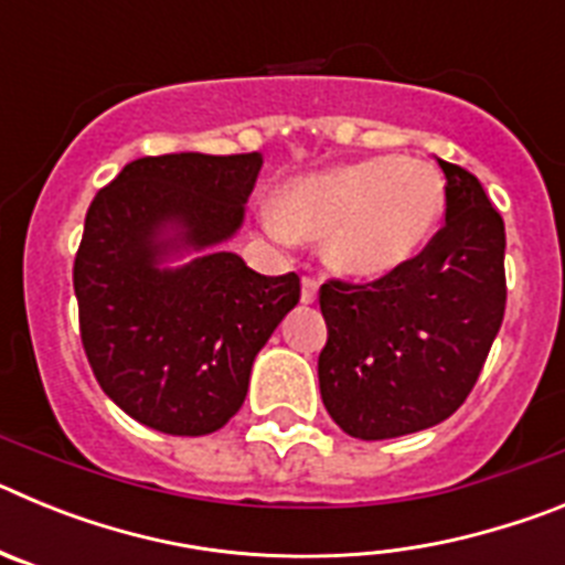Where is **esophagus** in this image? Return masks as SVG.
<instances>
[{"label":"esophagus","mask_w":565,"mask_h":565,"mask_svg":"<svg viewBox=\"0 0 565 565\" xmlns=\"http://www.w3.org/2000/svg\"><path fill=\"white\" fill-rule=\"evenodd\" d=\"M317 291H319V279L302 277V302H306V306H313V302H317Z\"/></svg>","instance_id":"obj_1"}]
</instances>
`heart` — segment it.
<instances>
[{
    "label": "heart",
    "mask_w": 565,
    "mask_h": 565,
    "mask_svg": "<svg viewBox=\"0 0 565 565\" xmlns=\"http://www.w3.org/2000/svg\"><path fill=\"white\" fill-rule=\"evenodd\" d=\"M444 209L441 178L418 158H364L297 178L279 192L274 237H326L339 274L373 279L411 263Z\"/></svg>",
    "instance_id": "heart-1"
}]
</instances>
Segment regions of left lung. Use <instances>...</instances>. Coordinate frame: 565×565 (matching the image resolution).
I'll return each mask as SVG.
<instances>
[{"mask_svg":"<svg viewBox=\"0 0 565 565\" xmlns=\"http://www.w3.org/2000/svg\"><path fill=\"white\" fill-rule=\"evenodd\" d=\"M444 226L373 282L328 279L319 393L348 436L382 441L450 418L476 387L507 308V234L476 174L438 161Z\"/></svg>","mask_w":565,"mask_h":565,"instance_id":"8db88e82","label":"left lung"}]
</instances>
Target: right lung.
<instances>
[{"instance_id": "obj_1", "label": "right lung", "mask_w": 565, "mask_h": 565, "mask_svg": "<svg viewBox=\"0 0 565 565\" xmlns=\"http://www.w3.org/2000/svg\"><path fill=\"white\" fill-rule=\"evenodd\" d=\"M263 154L138 158L93 198L73 266L78 328L102 391L135 422L209 436L243 407L254 356L299 302V277H263L232 252Z\"/></svg>"}]
</instances>
